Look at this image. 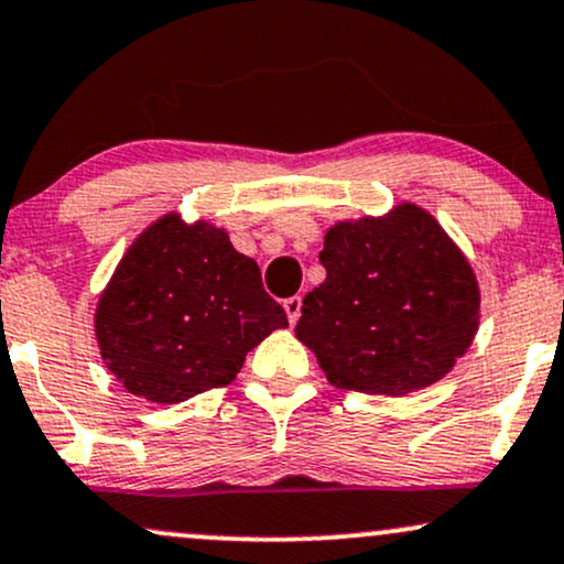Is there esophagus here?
Masks as SVG:
<instances>
[{
  "label": "esophagus",
  "mask_w": 564,
  "mask_h": 564,
  "mask_svg": "<svg viewBox=\"0 0 564 564\" xmlns=\"http://www.w3.org/2000/svg\"><path fill=\"white\" fill-rule=\"evenodd\" d=\"M283 307H286L289 323H291V326H294V323L300 321V315H302V296H300V294H296V296H289V300L283 302Z\"/></svg>",
  "instance_id": "34e87169"
}]
</instances>
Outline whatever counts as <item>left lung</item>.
<instances>
[{
	"instance_id": "left-lung-1",
	"label": "left lung",
	"mask_w": 564,
	"mask_h": 564,
	"mask_svg": "<svg viewBox=\"0 0 564 564\" xmlns=\"http://www.w3.org/2000/svg\"><path fill=\"white\" fill-rule=\"evenodd\" d=\"M321 264L326 281L304 296L296 339L339 390H422L471 345L480 313L475 273L419 206L339 223L326 232Z\"/></svg>"
}]
</instances>
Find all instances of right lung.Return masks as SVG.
<instances>
[{"label":"right lung","instance_id":"right-lung-1","mask_svg":"<svg viewBox=\"0 0 564 564\" xmlns=\"http://www.w3.org/2000/svg\"><path fill=\"white\" fill-rule=\"evenodd\" d=\"M286 326V310L228 232L177 215L129 246L95 313L108 368L132 394L166 405L230 384L246 352Z\"/></svg>","mask_w":564,"mask_h":564}]
</instances>
